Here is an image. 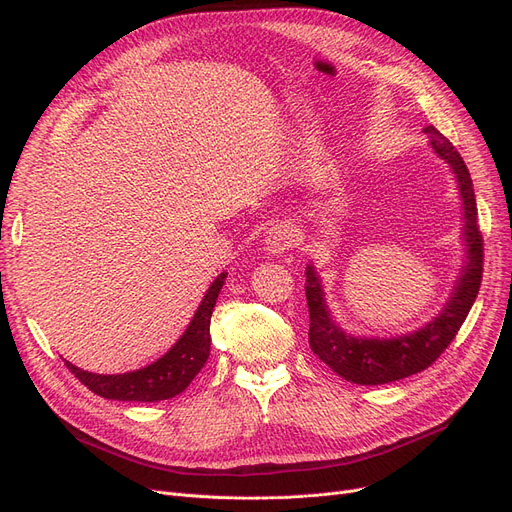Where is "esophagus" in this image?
Here are the masks:
<instances>
[{
  "instance_id": "34e87169",
  "label": "esophagus",
  "mask_w": 512,
  "mask_h": 512,
  "mask_svg": "<svg viewBox=\"0 0 512 512\" xmlns=\"http://www.w3.org/2000/svg\"><path fill=\"white\" fill-rule=\"evenodd\" d=\"M294 245V234L292 228L284 222L274 224L265 234V249L272 255H282Z\"/></svg>"
}]
</instances>
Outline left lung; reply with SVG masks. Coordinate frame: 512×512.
<instances>
[{"label": "left lung", "instance_id": "obj_1", "mask_svg": "<svg viewBox=\"0 0 512 512\" xmlns=\"http://www.w3.org/2000/svg\"><path fill=\"white\" fill-rule=\"evenodd\" d=\"M423 132L427 134L434 153L448 164L450 172L454 174L456 188H459L463 207L461 238L465 242V261L442 311L432 317V321H427L425 326L409 334L390 338L355 336L340 328L326 303V292L315 265H307L305 294L309 305V346L321 361L346 382L378 386L409 378V375L427 369L444 353V348L452 342L456 332L461 330L465 317L477 299L483 272V240L477 226L473 182L463 157L444 134L434 126H425Z\"/></svg>", "mask_w": 512, "mask_h": 512}]
</instances>
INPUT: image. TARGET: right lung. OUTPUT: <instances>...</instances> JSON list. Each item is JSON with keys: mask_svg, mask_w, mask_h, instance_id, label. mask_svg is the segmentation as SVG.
Wrapping results in <instances>:
<instances>
[{"mask_svg": "<svg viewBox=\"0 0 512 512\" xmlns=\"http://www.w3.org/2000/svg\"><path fill=\"white\" fill-rule=\"evenodd\" d=\"M226 276L228 274L224 272L211 282L184 334L164 357H159L151 365L116 375L91 373L72 365L70 361H66V367L74 373V378H78L91 392L103 398L124 402H157L174 398L188 388V384L195 380V375L207 363L211 348V313L226 282Z\"/></svg>", "mask_w": 512, "mask_h": 512, "instance_id": "add662e5", "label": "right lung"}]
</instances>
